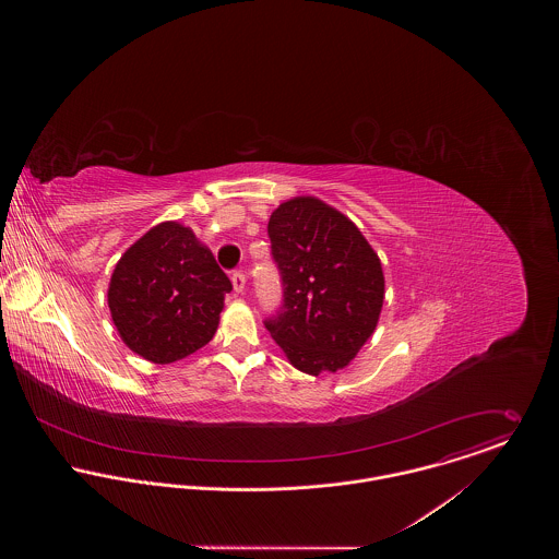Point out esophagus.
<instances>
[{
    "label": "esophagus",
    "mask_w": 559,
    "mask_h": 559,
    "mask_svg": "<svg viewBox=\"0 0 559 559\" xmlns=\"http://www.w3.org/2000/svg\"><path fill=\"white\" fill-rule=\"evenodd\" d=\"M230 280H233V286H235V290H237V293H242V290H245V284H247V277H245V273L235 271Z\"/></svg>",
    "instance_id": "esophagus-1"
}]
</instances>
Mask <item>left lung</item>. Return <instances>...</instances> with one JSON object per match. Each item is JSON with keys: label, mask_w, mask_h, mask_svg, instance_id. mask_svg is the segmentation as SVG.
I'll list each match as a JSON object with an SVG mask.
<instances>
[{"label": "left lung", "mask_w": 559, "mask_h": 559, "mask_svg": "<svg viewBox=\"0 0 559 559\" xmlns=\"http://www.w3.org/2000/svg\"><path fill=\"white\" fill-rule=\"evenodd\" d=\"M284 304L264 320L288 361L312 377L346 368L370 340L385 299L377 251L319 198L280 204L269 219Z\"/></svg>", "instance_id": "8db88e82"}]
</instances>
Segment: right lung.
<instances>
[{
    "instance_id": "add662e5",
    "label": "right lung",
    "mask_w": 559,
    "mask_h": 559,
    "mask_svg": "<svg viewBox=\"0 0 559 559\" xmlns=\"http://www.w3.org/2000/svg\"><path fill=\"white\" fill-rule=\"evenodd\" d=\"M230 290L211 249L182 224L163 222L122 253L107 304L133 353L171 364L213 340Z\"/></svg>"
}]
</instances>
